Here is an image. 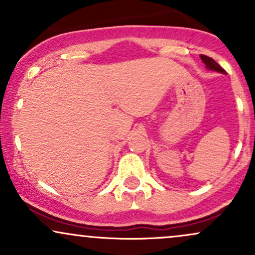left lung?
I'll list each match as a JSON object with an SVG mask.
<instances>
[{"label":"left lung","mask_w":255,"mask_h":255,"mask_svg":"<svg viewBox=\"0 0 255 255\" xmlns=\"http://www.w3.org/2000/svg\"><path fill=\"white\" fill-rule=\"evenodd\" d=\"M200 58L201 61L205 63V67H206L207 69H210V71H215V72H218V73H222V74H225V71L223 68H222L219 64L216 62L215 60L209 56H205V55H200Z\"/></svg>","instance_id":"8db88e82"}]
</instances>
